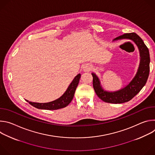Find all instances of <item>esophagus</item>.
<instances>
[{"label":"esophagus","instance_id":"obj_1","mask_svg":"<svg viewBox=\"0 0 155 155\" xmlns=\"http://www.w3.org/2000/svg\"><path fill=\"white\" fill-rule=\"evenodd\" d=\"M90 69H91V68L90 67V66H86V67L84 68V71H89Z\"/></svg>","mask_w":155,"mask_h":155}]
</instances>
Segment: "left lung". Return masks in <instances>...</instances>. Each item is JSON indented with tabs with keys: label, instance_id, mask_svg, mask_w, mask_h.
Wrapping results in <instances>:
<instances>
[{
	"label": "left lung",
	"instance_id": "8db88e82",
	"mask_svg": "<svg viewBox=\"0 0 155 155\" xmlns=\"http://www.w3.org/2000/svg\"><path fill=\"white\" fill-rule=\"evenodd\" d=\"M127 38L134 41L137 45L140 55V62L137 74L130 83L123 89L116 92L104 91L101 86L97 77L93 73V85L97 96L104 102L112 104H121L131 100L137 95L145 86L148 80L150 72V53L147 47L142 39L136 33H126L114 40Z\"/></svg>",
	"mask_w": 155,
	"mask_h": 155
}]
</instances>
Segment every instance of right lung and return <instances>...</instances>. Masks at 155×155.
<instances>
[{
  "label": "right lung",
  "mask_w": 155,
  "mask_h": 155,
  "mask_svg": "<svg viewBox=\"0 0 155 155\" xmlns=\"http://www.w3.org/2000/svg\"><path fill=\"white\" fill-rule=\"evenodd\" d=\"M81 75L79 74H78L75 78L73 80L72 82L71 83L69 86L68 87L67 91L65 92V93L59 99L50 102L48 103H37V102H28L31 105L34 106L35 108L39 109H45V110H57L59 108H62L68 106L71 102L72 101L74 94L76 90V88L78 84Z\"/></svg>",
  "instance_id": "add662e5"
}]
</instances>
